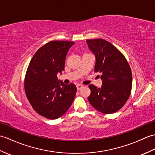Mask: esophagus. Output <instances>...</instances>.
I'll return each instance as SVG.
<instances>
[{"mask_svg": "<svg viewBox=\"0 0 155 155\" xmlns=\"http://www.w3.org/2000/svg\"><path fill=\"white\" fill-rule=\"evenodd\" d=\"M82 87H83V85H82V84H78L77 85V90H80V89H81Z\"/></svg>", "mask_w": 155, "mask_h": 155, "instance_id": "1", "label": "esophagus"}]
</instances>
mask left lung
<instances>
[{
	"label": "left lung",
	"instance_id": "8db88e82",
	"mask_svg": "<svg viewBox=\"0 0 155 155\" xmlns=\"http://www.w3.org/2000/svg\"><path fill=\"white\" fill-rule=\"evenodd\" d=\"M90 49L95 54V73L100 74L101 88L90 84L88 100L96 110L105 114L120 110L130 96L132 73L130 66L120 50L105 39H86Z\"/></svg>",
	"mask_w": 155,
	"mask_h": 155
}]
</instances>
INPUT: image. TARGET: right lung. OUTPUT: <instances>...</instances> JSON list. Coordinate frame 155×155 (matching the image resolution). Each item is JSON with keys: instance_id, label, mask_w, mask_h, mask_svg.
<instances>
[{"instance_id": "obj_1", "label": "right lung", "mask_w": 155, "mask_h": 155, "mask_svg": "<svg viewBox=\"0 0 155 155\" xmlns=\"http://www.w3.org/2000/svg\"><path fill=\"white\" fill-rule=\"evenodd\" d=\"M74 44L51 41L31 59L24 80V91L33 109L41 116L55 120L69 110L77 92L73 83L58 82L57 73L64 69L67 53Z\"/></svg>"}]
</instances>
